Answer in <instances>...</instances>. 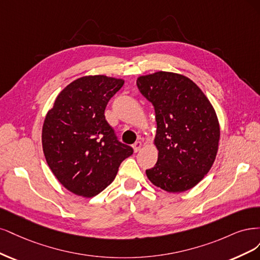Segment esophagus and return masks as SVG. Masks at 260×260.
Instances as JSON below:
<instances>
[{
    "label": "esophagus",
    "mask_w": 260,
    "mask_h": 260,
    "mask_svg": "<svg viewBox=\"0 0 260 260\" xmlns=\"http://www.w3.org/2000/svg\"><path fill=\"white\" fill-rule=\"evenodd\" d=\"M141 148H142V142L141 141H137L135 145L133 146V149H134V152H138V151H140L141 150Z\"/></svg>",
    "instance_id": "obj_1"
}]
</instances>
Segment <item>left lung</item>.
Returning a JSON list of instances; mask_svg holds the SVG:
<instances>
[{"instance_id":"left-lung-1","label":"left lung","mask_w":260,"mask_h":260,"mask_svg":"<svg viewBox=\"0 0 260 260\" xmlns=\"http://www.w3.org/2000/svg\"><path fill=\"white\" fill-rule=\"evenodd\" d=\"M137 86L151 102L157 124V161L148 179L170 193L196 187L212 169L220 139L213 105L188 77L171 71L139 75Z\"/></svg>"}]
</instances>
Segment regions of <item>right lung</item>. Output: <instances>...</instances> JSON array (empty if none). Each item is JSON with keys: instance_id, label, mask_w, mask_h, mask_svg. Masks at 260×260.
Returning a JSON list of instances; mask_svg holds the SVG:
<instances>
[{"instance_id": "add662e5", "label": "right lung", "mask_w": 260, "mask_h": 260, "mask_svg": "<svg viewBox=\"0 0 260 260\" xmlns=\"http://www.w3.org/2000/svg\"><path fill=\"white\" fill-rule=\"evenodd\" d=\"M123 79L84 75L57 95L42 128V147L54 176L72 193L93 198L114 180L123 160L133 154L116 139L105 118Z\"/></svg>"}]
</instances>
